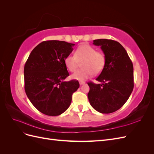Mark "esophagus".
I'll use <instances>...</instances> for the list:
<instances>
[{
  "mask_svg": "<svg viewBox=\"0 0 154 154\" xmlns=\"http://www.w3.org/2000/svg\"><path fill=\"white\" fill-rule=\"evenodd\" d=\"M85 82H80V84L82 85H83V84H85Z\"/></svg>",
  "mask_w": 154,
  "mask_h": 154,
  "instance_id": "obj_1",
  "label": "esophagus"
}]
</instances>
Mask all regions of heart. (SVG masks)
<instances>
[{
    "label": "heart",
    "mask_w": 154,
    "mask_h": 154,
    "mask_svg": "<svg viewBox=\"0 0 154 154\" xmlns=\"http://www.w3.org/2000/svg\"><path fill=\"white\" fill-rule=\"evenodd\" d=\"M82 69L74 73L71 78L74 80L83 81L89 78L93 73L100 74L105 67L106 58L103 53L89 44L81 45L76 49L74 55L69 54L64 60L65 66L71 72H75L82 62Z\"/></svg>",
    "instance_id": "b5f03b06"
}]
</instances>
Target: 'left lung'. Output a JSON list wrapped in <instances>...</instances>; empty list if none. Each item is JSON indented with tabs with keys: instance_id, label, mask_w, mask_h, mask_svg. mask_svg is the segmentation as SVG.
<instances>
[{
	"instance_id": "left-lung-1",
	"label": "left lung",
	"mask_w": 154,
	"mask_h": 154,
	"mask_svg": "<svg viewBox=\"0 0 154 154\" xmlns=\"http://www.w3.org/2000/svg\"><path fill=\"white\" fill-rule=\"evenodd\" d=\"M101 46L106 58L105 67L96 80V84L88 82L90 87L88 98L96 110L110 114L119 109L126 103L134 88L133 64L125 48L118 42L109 39L93 40Z\"/></svg>"
}]
</instances>
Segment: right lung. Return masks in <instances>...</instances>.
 I'll use <instances>...</instances> for the list:
<instances>
[{"mask_svg": "<svg viewBox=\"0 0 154 154\" xmlns=\"http://www.w3.org/2000/svg\"><path fill=\"white\" fill-rule=\"evenodd\" d=\"M74 45L64 41H44L31 51L25 63L26 95L35 108L45 115L64 112L80 87L78 80L63 81L69 76L64 60Z\"/></svg>", "mask_w": 154, "mask_h": 154, "instance_id": "add662e5", "label": "right lung"}]
</instances>
